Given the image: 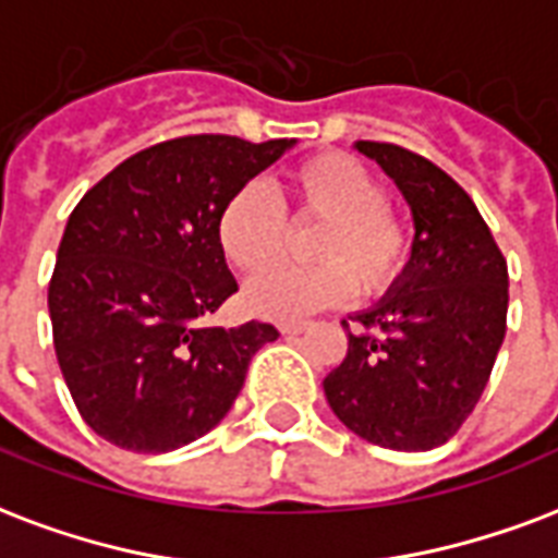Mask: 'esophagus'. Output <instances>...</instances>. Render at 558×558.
<instances>
[{
    "mask_svg": "<svg viewBox=\"0 0 558 558\" xmlns=\"http://www.w3.org/2000/svg\"><path fill=\"white\" fill-rule=\"evenodd\" d=\"M310 325H304V322H292V325H280V333L283 336H301L307 333Z\"/></svg>",
    "mask_w": 558,
    "mask_h": 558,
    "instance_id": "1",
    "label": "esophagus"
}]
</instances>
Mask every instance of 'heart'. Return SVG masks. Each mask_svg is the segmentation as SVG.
<instances>
[{"label":"heart","instance_id":"1","mask_svg":"<svg viewBox=\"0 0 558 558\" xmlns=\"http://www.w3.org/2000/svg\"><path fill=\"white\" fill-rule=\"evenodd\" d=\"M280 204L260 184H245L225 198L216 216L222 257L240 271H257L283 254L289 225L322 222L310 257L316 266H271L242 292L251 313L275 322L304 318L351 298L354 280L377 295L410 263V225L386 204L372 169L342 151H322L289 166L280 178Z\"/></svg>","mask_w":558,"mask_h":558}]
</instances>
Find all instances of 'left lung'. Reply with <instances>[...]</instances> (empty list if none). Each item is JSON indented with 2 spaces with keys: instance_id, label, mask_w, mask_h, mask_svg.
Listing matches in <instances>:
<instances>
[{
  "instance_id": "8db88e82",
  "label": "left lung",
  "mask_w": 558,
  "mask_h": 558,
  "mask_svg": "<svg viewBox=\"0 0 558 558\" xmlns=\"http://www.w3.org/2000/svg\"><path fill=\"white\" fill-rule=\"evenodd\" d=\"M415 222L412 257L374 307L342 322L348 354L325 377L336 418L392 450L439 448L486 389L506 336L509 271L477 204L427 157L360 140Z\"/></svg>"
}]
</instances>
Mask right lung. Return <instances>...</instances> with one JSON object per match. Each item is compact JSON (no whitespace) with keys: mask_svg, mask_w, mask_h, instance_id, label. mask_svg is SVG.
Listing matches in <instances>:
<instances>
[{"mask_svg":"<svg viewBox=\"0 0 558 558\" xmlns=\"http://www.w3.org/2000/svg\"><path fill=\"white\" fill-rule=\"evenodd\" d=\"M295 140L193 134L143 148L75 204L49 316L58 365L93 433L134 453L202 439L278 330L204 325L236 292L216 242L225 198Z\"/></svg>","mask_w":558,"mask_h":558,"instance_id":"obj_1","label":"right lung"}]
</instances>
